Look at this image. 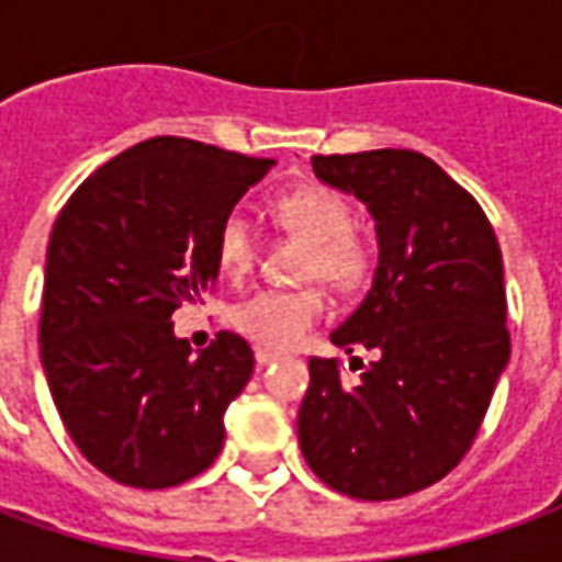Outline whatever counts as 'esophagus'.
I'll use <instances>...</instances> for the list:
<instances>
[{
	"label": "esophagus",
	"mask_w": 562,
	"mask_h": 562,
	"mask_svg": "<svg viewBox=\"0 0 562 562\" xmlns=\"http://www.w3.org/2000/svg\"><path fill=\"white\" fill-rule=\"evenodd\" d=\"M256 361L258 367H268L277 361V352H268V349H256Z\"/></svg>",
	"instance_id": "34e87169"
}]
</instances>
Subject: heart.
Listing matches in <instances>:
<instances>
[{
	"label": "heart",
	"mask_w": 562,
	"mask_h": 562,
	"mask_svg": "<svg viewBox=\"0 0 562 562\" xmlns=\"http://www.w3.org/2000/svg\"><path fill=\"white\" fill-rule=\"evenodd\" d=\"M273 220L294 237L306 240L301 277L328 282L337 292H352L367 277L370 256L355 237L352 204L330 186L310 183L277 198ZM213 256L222 277L246 280L256 268V232L240 210H228L213 232ZM325 316V294L318 289L294 292H258L232 310V325L244 337L285 352L304 340L310 328Z\"/></svg>",
	"instance_id": "1"
}]
</instances>
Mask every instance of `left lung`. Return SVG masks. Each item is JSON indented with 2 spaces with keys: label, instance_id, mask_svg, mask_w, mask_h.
<instances>
[{
  "label": "left lung",
  "instance_id": "8db88e82",
  "mask_svg": "<svg viewBox=\"0 0 562 562\" xmlns=\"http://www.w3.org/2000/svg\"><path fill=\"white\" fill-rule=\"evenodd\" d=\"M376 220L370 292L330 342L376 355L358 385L310 358L297 439L337 494L397 499L454 470L508 364L503 256L479 201L415 149L313 156Z\"/></svg>",
  "mask_w": 562,
  "mask_h": 562
}]
</instances>
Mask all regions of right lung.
Here are the masks:
<instances>
[{
	"instance_id": "1",
	"label": "right lung",
	"mask_w": 562,
	"mask_h": 562,
	"mask_svg": "<svg viewBox=\"0 0 562 562\" xmlns=\"http://www.w3.org/2000/svg\"><path fill=\"white\" fill-rule=\"evenodd\" d=\"M189 138L140 140L90 173L56 216L38 346L68 436L128 487H173L216 460L222 415L252 376V349L220 330L201 355L171 313L213 292L216 222L270 171Z\"/></svg>"
}]
</instances>
